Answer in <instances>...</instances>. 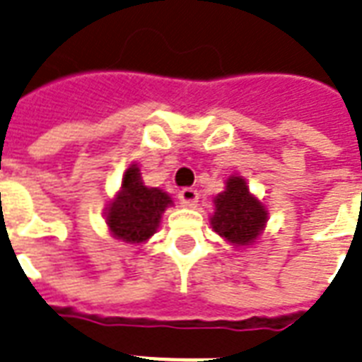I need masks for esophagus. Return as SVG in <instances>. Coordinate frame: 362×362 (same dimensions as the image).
Returning <instances> with one entry per match:
<instances>
[{"label": "esophagus", "instance_id": "obj_1", "mask_svg": "<svg viewBox=\"0 0 362 362\" xmlns=\"http://www.w3.org/2000/svg\"><path fill=\"white\" fill-rule=\"evenodd\" d=\"M179 200L185 207H194L198 204V190L196 189H183L179 192Z\"/></svg>", "mask_w": 362, "mask_h": 362}]
</instances>
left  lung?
<instances>
[{
    "instance_id": "1",
    "label": "left lung",
    "mask_w": 362,
    "mask_h": 362,
    "mask_svg": "<svg viewBox=\"0 0 362 362\" xmlns=\"http://www.w3.org/2000/svg\"><path fill=\"white\" fill-rule=\"evenodd\" d=\"M215 211L209 217L211 228L234 247H249L266 230L268 209L249 190L242 175H230L225 190L213 198Z\"/></svg>"
}]
</instances>
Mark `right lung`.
<instances>
[{"label":"right lung","instance_id":"obj_1","mask_svg":"<svg viewBox=\"0 0 362 362\" xmlns=\"http://www.w3.org/2000/svg\"><path fill=\"white\" fill-rule=\"evenodd\" d=\"M172 206V196L143 183L141 170L132 162L122 173L119 192L103 209L109 234L124 243L141 245L158 230L162 213Z\"/></svg>","mask_w":362,"mask_h":362}]
</instances>
